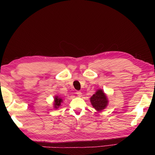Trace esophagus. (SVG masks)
Wrapping results in <instances>:
<instances>
[{
	"label": "esophagus",
	"mask_w": 155,
	"mask_h": 155,
	"mask_svg": "<svg viewBox=\"0 0 155 155\" xmlns=\"http://www.w3.org/2000/svg\"><path fill=\"white\" fill-rule=\"evenodd\" d=\"M76 94H77V95L78 97H81V96H82V93L80 91H77Z\"/></svg>",
	"instance_id": "1"
}]
</instances>
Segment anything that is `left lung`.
<instances>
[{
    "label": "left lung",
    "mask_w": 155,
    "mask_h": 155,
    "mask_svg": "<svg viewBox=\"0 0 155 155\" xmlns=\"http://www.w3.org/2000/svg\"><path fill=\"white\" fill-rule=\"evenodd\" d=\"M93 107L97 110L101 111L107 107L108 101L102 90H98L91 98Z\"/></svg>",
    "instance_id": "obj_1"
}]
</instances>
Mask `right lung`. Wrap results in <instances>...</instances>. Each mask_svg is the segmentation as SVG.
<instances>
[{
  "mask_svg": "<svg viewBox=\"0 0 155 155\" xmlns=\"http://www.w3.org/2000/svg\"><path fill=\"white\" fill-rule=\"evenodd\" d=\"M63 100L61 98H58V97H55L54 98V107L55 109L58 108L59 106H60L61 103L62 102Z\"/></svg>",
  "mask_w": 155,
  "mask_h": 155,
  "instance_id": "add662e5",
  "label": "right lung"
}]
</instances>
